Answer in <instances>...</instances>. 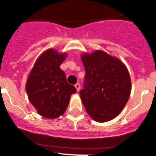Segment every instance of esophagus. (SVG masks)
Returning <instances> with one entry per match:
<instances>
[{"label": "esophagus", "mask_w": 156, "mask_h": 156, "mask_svg": "<svg viewBox=\"0 0 156 156\" xmlns=\"http://www.w3.org/2000/svg\"><path fill=\"white\" fill-rule=\"evenodd\" d=\"M75 88H76L77 91H79V90H80V88H81V85H80V84H79V83L75 84Z\"/></svg>", "instance_id": "1"}]
</instances>
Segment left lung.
Masks as SVG:
<instances>
[{
  "label": "left lung",
  "instance_id": "left-lung-1",
  "mask_svg": "<svg viewBox=\"0 0 156 156\" xmlns=\"http://www.w3.org/2000/svg\"><path fill=\"white\" fill-rule=\"evenodd\" d=\"M85 71L81 99L87 113L99 123L115 118L127 104L131 90L129 73L117 58L97 50L81 57Z\"/></svg>",
  "mask_w": 156,
  "mask_h": 156
}]
</instances>
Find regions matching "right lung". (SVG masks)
<instances>
[{
  "mask_svg": "<svg viewBox=\"0 0 156 156\" xmlns=\"http://www.w3.org/2000/svg\"><path fill=\"white\" fill-rule=\"evenodd\" d=\"M66 54H59L50 49L36 61L26 83L29 101L39 114L46 118H57L64 114L75 86L67 81L65 73L60 68Z\"/></svg>",
  "mask_w": 156,
  "mask_h": 156,
  "instance_id": "right-lung-1",
  "label": "right lung"
}]
</instances>
